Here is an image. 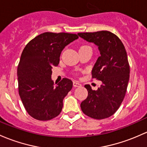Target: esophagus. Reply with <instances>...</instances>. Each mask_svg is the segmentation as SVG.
<instances>
[{
	"instance_id": "obj_1",
	"label": "esophagus",
	"mask_w": 147,
	"mask_h": 147,
	"mask_svg": "<svg viewBox=\"0 0 147 147\" xmlns=\"http://www.w3.org/2000/svg\"><path fill=\"white\" fill-rule=\"evenodd\" d=\"M73 86H75V87H80V86H82V84H80L79 82L74 81L73 82Z\"/></svg>"
}]
</instances>
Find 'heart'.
<instances>
[{"mask_svg": "<svg viewBox=\"0 0 147 147\" xmlns=\"http://www.w3.org/2000/svg\"><path fill=\"white\" fill-rule=\"evenodd\" d=\"M82 47H83V46H82Z\"/></svg>", "mask_w": 147, "mask_h": 147, "instance_id": "obj_1", "label": "heart"}]
</instances>
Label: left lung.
Wrapping results in <instances>:
<instances>
[{
	"label": "left lung",
	"mask_w": 147,
	"mask_h": 147,
	"mask_svg": "<svg viewBox=\"0 0 147 147\" xmlns=\"http://www.w3.org/2000/svg\"><path fill=\"white\" fill-rule=\"evenodd\" d=\"M78 36L98 46L100 56L92 70V78L102 84L97 90L89 84L87 98L81 103L82 112L101 120L113 115L125 96L129 79V65L125 46L120 38L109 31L78 33Z\"/></svg>",
	"instance_id": "8db88e82"
}]
</instances>
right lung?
<instances>
[{"label": "right lung", "instance_id": "add662e5", "mask_svg": "<svg viewBox=\"0 0 147 147\" xmlns=\"http://www.w3.org/2000/svg\"><path fill=\"white\" fill-rule=\"evenodd\" d=\"M78 38L74 34L45 32L24 47L18 67V89L23 105L32 118L49 120L61 113L63 98L72 89V82L63 78L55 85L52 68L59 63L64 48Z\"/></svg>", "mask_w": 147, "mask_h": 147}]
</instances>
